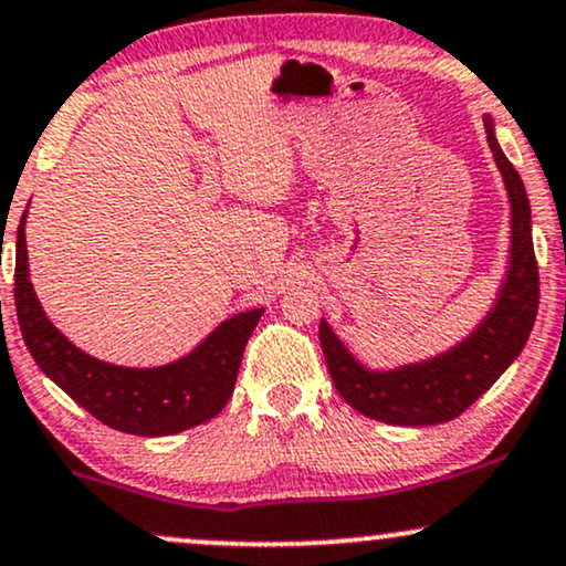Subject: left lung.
<instances>
[{"label":"left lung","instance_id":"left-lung-1","mask_svg":"<svg viewBox=\"0 0 566 566\" xmlns=\"http://www.w3.org/2000/svg\"><path fill=\"white\" fill-rule=\"evenodd\" d=\"M483 123L512 207L506 275L485 317L446 352L386 369L367 367L327 319H319V344L338 394L348 407L378 422L422 428L462 415L520 357L538 315V264L525 184L501 151L493 117L483 115Z\"/></svg>","mask_w":566,"mask_h":566}]
</instances>
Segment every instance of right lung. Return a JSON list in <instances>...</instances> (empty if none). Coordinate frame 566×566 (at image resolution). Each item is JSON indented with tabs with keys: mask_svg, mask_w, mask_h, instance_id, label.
<instances>
[{
	"mask_svg": "<svg viewBox=\"0 0 566 566\" xmlns=\"http://www.w3.org/2000/svg\"><path fill=\"white\" fill-rule=\"evenodd\" d=\"M25 218L15 243V310L23 340L41 373L109 428L130 436H172L212 420L233 394L243 348L264 306L239 312L214 327L186 357L159 367H123L91 357L54 327L31 283Z\"/></svg>",
	"mask_w": 566,
	"mask_h": 566,
	"instance_id": "obj_1",
	"label": "right lung"
}]
</instances>
